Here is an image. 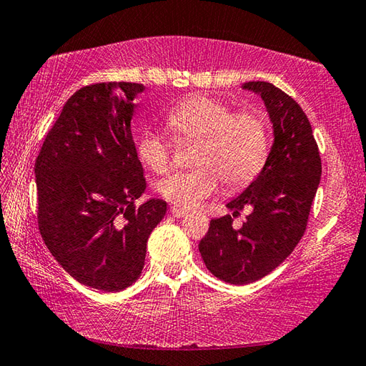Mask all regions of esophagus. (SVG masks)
I'll return each mask as SVG.
<instances>
[{
	"label": "esophagus",
	"mask_w": 366,
	"mask_h": 366,
	"mask_svg": "<svg viewBox=\"0 0 366 366\" xmlns=\"http://www.w3.org/2000/svg\"><path fill=\"white\" fill-rule=\"evenodd\" d=\"M169 211H171V214L176 217V219H182V217L187 215V211H185V209L177 207V206H171Z\"/></svg>",
	"instance_id": "1"
}]
</instances>
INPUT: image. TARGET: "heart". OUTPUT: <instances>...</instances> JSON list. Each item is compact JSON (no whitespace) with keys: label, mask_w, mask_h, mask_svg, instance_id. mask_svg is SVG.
Masks as SVG:
<instances>
[{"label":"heart","mask_w":366,"mask_h":366,"mask_svg":"<svg viewBox=\"0 0 366 366\" xmlns=\"http://www.w3.org/2000/svg\"><path fill=\"white\" fill-rule=\"evenodd\" d=\"M168 126L184 137L201 139L193 171H176L163 177L157 192L179 207H195L220 187L250 184L269 154L266 122L259 114L234 113L229 105L209 96H190L171 108ZM169 144L157 130H146L138 143V157L154 173L169 167Z\"/></svg>","instance_id":"1"}]
</instances>
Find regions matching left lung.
<instances>
[{"instance_id":"1","label":"left lung","mask_w":366,"mask_h":366,"mask_svg":"<svg viewBox=\"0 0 366 366\" xmlns=\"http://www.w3.org/2000/svg\"><path fill=\"white\" fill-rule=\"evenodd\" d=\"M242 89L261 96L274 129L267 160L253 182L232 198V215L212 219L199 253L209 272L231 285H248L277 269L299 244L321 179V157L300 105L267 81ZM244 207L252 212L239 230L232 217Z\"/></svg>"}]
</instances>
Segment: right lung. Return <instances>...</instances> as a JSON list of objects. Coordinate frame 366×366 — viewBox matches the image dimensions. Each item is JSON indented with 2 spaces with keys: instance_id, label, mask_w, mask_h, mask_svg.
I'll list each match as a JSON object with an SVG mask.
<instances>
[{
  "instance_id": "right-lung-1",
  "label": "right lung",
  "mask_w": 366,
  "mask_h": 366,
  "mask_svg": "<svg viewBox=\"0 0 366 366\" xmlns=\"http://www.w3.org/2000/svg\"><path fill=\"white\" fill-rule=\"evenodd\" d=\"M139 83H96L67 100L34 165L37 220L45 245L76 282L126 290L144 266L146 244L167 214L151 198L130 121Z\"/></svg>"
}]
</instances>
